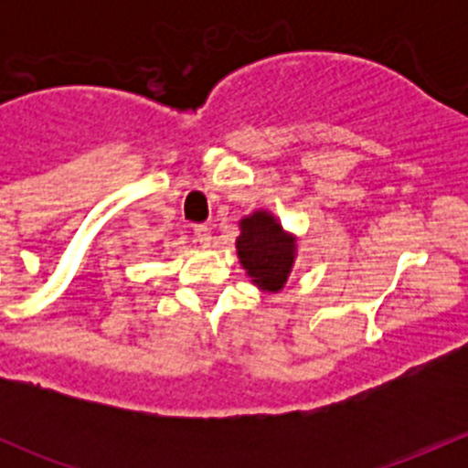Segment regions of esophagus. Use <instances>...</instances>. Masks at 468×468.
<instances>
[{
	"mask_svg": "<svg viewBox=\"0 0 468 468\" xmlns=\"http://www.w3.org/2000/svg\"><path fill=\"white\" fill-rule=\"evenodd\" d=\"M195 238L199 239V242L204 244V247H207V244H210V239H212V233H210V229H207L206 224H199V226H195Z\"/></svg>",
	"mask_w": 468,
	"mask_h": 468,
	"instance_id": "esophagus-1",
	"label": "esophagus"
}]
</instances>
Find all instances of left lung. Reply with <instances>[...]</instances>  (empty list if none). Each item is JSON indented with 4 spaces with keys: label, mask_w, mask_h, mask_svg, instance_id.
<instances>
[{
    "label": "left lung",
    "mask_w": 468,
    "mask_h": 468,
    "mask_svg": "<svg viewBox=\"0 0 468 468\" xmlns=\"http://www.w3.org/2000/svg\"><path fill=\"white\" fill-rule=\"evenodd\" d=\"M235 247L253 285L262 292L282 290L296 258V238L282 230L271 212L256 210L244 217Z\"/></svg>",
    "instance_id": "8db88e82"
}]
</instances>
